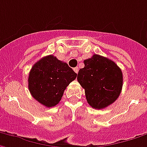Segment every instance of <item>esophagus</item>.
I'll use <instances>...</instances> for the list:
<instances>
[{"mask_svg":"<svg viewBox=\"0 0 147 147\" xmlns=\"http://www.w3.org/2000/svg\"><path fill=\"white\" fill-rule=\"evenodd\" d=\"M73 70H74V71H75V72H76V74L78 73V71H79V69H78L77 67H75Z\"/></svg>","mask_w":147,"mask_h":147,"instance_id":"obj_1","label":"esophagus"}]
</instances>
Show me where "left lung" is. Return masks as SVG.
<instances>
[{
  "label": "left lung",
  "instance_id": "left-lung-1",
  "mask_svg": "<svg viewBox=\"0 0 147 147\" xmlns=\"http://www.w3.org/2000/svg\"><path fill=\"white\" fill-rule=\"evenodd\" d=\"M77 80L85 89L86 100L94 109H101L118 99L123 87V73L117 64L100 55L84 61Z\"/></svg>",
  "mask_w": 147,
  "mask_h": 147
}]
</instances>
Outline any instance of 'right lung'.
<instances>
[{"instance_id": "1", "label": "right lung", "mask_w": 147, "mask_h": 147, "mask_svg": "<svg viewBox=\"0 0 147 147\" xmlns=\"http://www.w3.org/2000/svg\"><path fill=\"white\" fill-rule=\"evenodd\" d=\"M77 74L67 63L53 55L46 56L33 66L29 75V90L34 99L48 108L56 106L68 85Z\"/></svg>"}]
</instances>
